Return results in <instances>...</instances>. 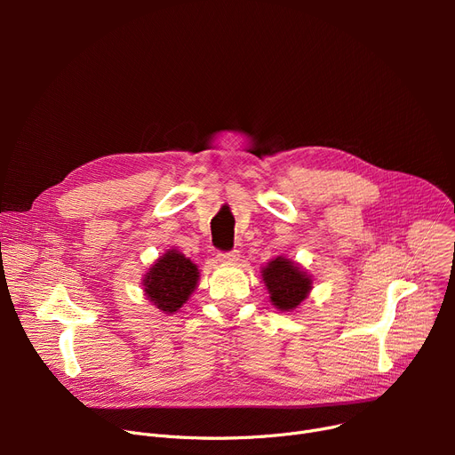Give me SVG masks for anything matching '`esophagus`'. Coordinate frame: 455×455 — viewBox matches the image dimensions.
Instances as JSON below:
<instances>
[{"label": "esophagus", "mask_w": 455, "mask_h": 455, "mask_svg": "<svg viewBox=\"0 0 455 455\" xmlns=\"http://www.w3.org/2000/svg\"><path fill=\"white\" fill-rule=\"evenodd\" d=\"M237 258H240V252H237V251L220 252V254H218V259L223 261V264H234V261H237Z\"/></svg>", "instance_id": "34e87169"}]
</instances>
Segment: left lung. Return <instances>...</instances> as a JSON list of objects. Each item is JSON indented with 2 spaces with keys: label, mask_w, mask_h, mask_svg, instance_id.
<instances>
[{
  "label": "left lung",
  "mask_w": 455,
  "mask_h": 455,
  "mask_svg": "<svg viewBox=\"0 0 455 455\" xmlns=\"http://www.w3.org/2000/svg\"><path fill=\"white\" fill-rule=\"evenodd\" d=\"M269 299L280 312H293L312 291V276L304 273L291 259L278 256L261 269Z\"/></svg>",
  "instance_id": "left-lung-1"
}]
</instances>
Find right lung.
I'll use <instances>...</instances> for the list:
<instances>
[{"instance_id":"add662e5","label":"right lung","mask_w":455,"mask_h":455,"mask_svg":"<svg viewBox=\"0 0 455 455\" xmlns=\"http://www.w3.org/2000/svg\"><path fill=\"white\" fill-rule=\"evenodd\" d=\"M199 280L197 266L177 249L162 254L143 276V291L149 302L164 314H175L196 291Z\"/></svg>"}]
</instances>
